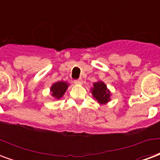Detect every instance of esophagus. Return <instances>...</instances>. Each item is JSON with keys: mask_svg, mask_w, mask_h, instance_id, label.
<instances>
[{"mask_svg": "<svg viewBox=\"0 0 160 160\" xmlns=\"http://www.w3.org/2000/svg\"><path fill=\"white\" fill-rule=\"evenodd\" d=\"M83 82V80L81 79V78H80V79H78V80H74V83L75 84H78V85H81Z\"/></svg>", "mask_w": 160, "mask_h": 160, "instance_id": "1", "label": "esophagus"}]
</instances>
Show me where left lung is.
Wrapping results in <instances>:
<instances>
[{"instance_id":"8db88e82","label":"left lung","mask_w":160,"mask_h":160,"mask_svg":"<svg viewBox=\"0 0 160 160\" xmlns=\"http://www.w3.org/2000/svg\"><path fill=\"white\" fill-rule=\"evenodd\" d=\"M91 91L94 97L101 104H105L110 101L109 91L107 90V85L102 81L94 83V87Z\"/></svg>"}]
</instances>
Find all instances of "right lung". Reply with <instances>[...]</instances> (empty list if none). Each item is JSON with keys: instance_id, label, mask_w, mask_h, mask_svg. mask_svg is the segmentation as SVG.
Segmentation results:
<instances>
[{"instance_id": "right-lung-1", "label": "right lung", "mask_w": 160, "mask_h": 160, "mask_svg": "<svg viewBox=\"0 0 160 160\" xmlns=\"http://www.w3.org/2000/svg\"><path fill=\"white\" fill-rule=\"evenodd\" d=\"M69 85L66 82L64 81H58L52 85L51 87V92H52V96L57 99L61 98L63 95L65 93L67 88H68Z\"/></svg>"}]
</instances>
